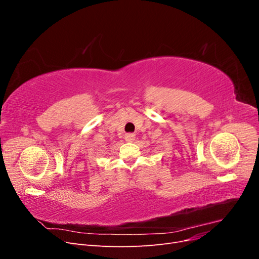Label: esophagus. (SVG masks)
Returning <instances> with one entry per match:
<instances>
[{
    "mask_svg": "<svg viewBox=\"0 0 259 259\" xmlns=\"http://www.w3.org/2000/svg\"><path fill=\"white\" fill-rule=\"evenodd\" d=\"M125 140H126V142H130V143L134 142L135 134H132V133H130V134H126V135H125Z\"/></svg>",
    "mask_w": 259,
    "mask_h": 259,
    "instance_id": "esophagus-1",
    "label": "esophagus"
}]
</instances>
